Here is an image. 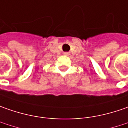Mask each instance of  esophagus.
<instances>
[{
    "mask_svg": "<svg viewBox=\"0 0 128 128\" xmlns=\"http://www.w3.org/2000/svg\"><path fill=\"white\" fill-rule=\"evenodd\" d=\"M64 55H65V56H68V55H69V53H68V52H64Z\"/></svg>",
    "mask_w": 128,
    "mask_h": 128,
    "instance_id": "34e87169",
    "label": "esophagus"
}]
</instances>
